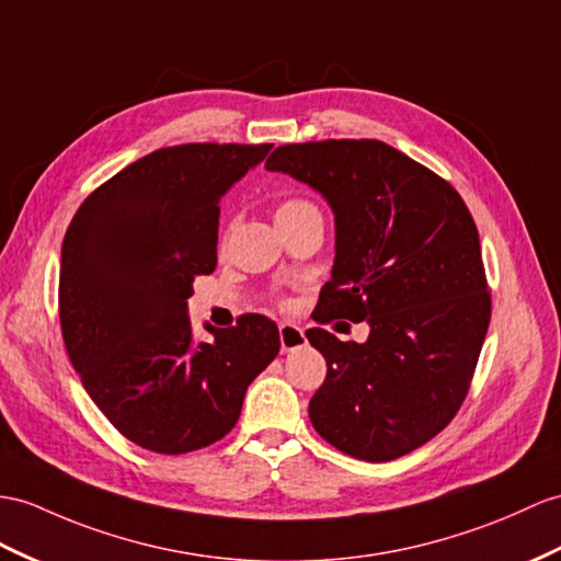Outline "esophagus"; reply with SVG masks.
<instances>
[{
  "instance_id": "esophagus-1",
  "label": "esophagus",
  "mask_w": 561,
  "mask_h": 561,
  "mask_svg": "<svg viewBox=\"0 0 561 561\" xmlns=\"http://www.w3.org/2000/svg\"><path fill=\"white\" fill-rule=\"evenodd\" d=\"M278 333H280V350L283 352H293V350H299L307 345L305 331L295 323H280Z\"/></svg>"
}]
</instances>
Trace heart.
Wrapping results in <instances>:
<instances>
[{"instance_id": "obj_1", "label": "heart", "mask_w": 561, "mask_h": 561, "mask_svg": "<svg viewBox=\"0 0 561 561\" xmlns=\"http://www.w3.org/2000/svg\"><path fill=\"white\" fill-rule=\"evenodd\" d=\"M309 211H319L313 204L305 197H288L283 199L276 207V224H285V221H295V218L305 216Z\"/></svg>"}]
</instances>
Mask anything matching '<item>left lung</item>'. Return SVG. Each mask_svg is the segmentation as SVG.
Instances as JSON below:
<instances>
[{
  "mask_svg": "<svg viewBox=\"0 0 561 561\" xmlns=\"http://www.w3.org/2000/svg\"><path fill=\"white\" fill-rule=\"evenodd\" d=\"M266 169L307 183L335 214V264L317 321L371 328L366 343L307 331L328 366L309 402L313 428L364 461L412 453L459 412L490 323L467 204L380 140L283 145Z\"/></svg>",
  "mask_w": 561,
  "mask_h": 561,
  "instance_id": "8db88e82",
  "label": "left lung"
}]
</instances>
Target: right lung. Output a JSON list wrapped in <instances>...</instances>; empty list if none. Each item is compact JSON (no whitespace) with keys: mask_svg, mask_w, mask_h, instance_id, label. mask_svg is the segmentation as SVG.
Wrapping results in <instances>:
<instances>
[{"mask_svg":"<svg viewBox=\"0 0 561 561\" xmlns=\"http://www.w3.org/2000/svg\"><path fill=\"white\" fill-rule=\"evenodd\" d=\"M273 145L163 147L108 178L80 204L61 244L59 319L80 380L126 438L159 455L221 440L244 392L276 359L278 325L248 313L204 325L187 297L216 268L218 202Z\"/></svg>","mask_w":561,"mask_h":561,"instance_id":"1","label":"right lung"}]
</instances>
